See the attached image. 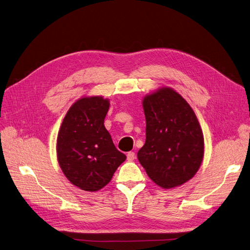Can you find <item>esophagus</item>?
Wrapping results in <instances>:
<instances>
[{"instance_id":"34e87169","label":"esophagus","mask_w":250,"mask_h":250,"mask_svg":"<svg viewBox=\"0 0 250 250\" xmlns=\"http://www.w3.org/2000/svg\"><path fill=\"white\" fill-rule=\"evenodd\" d=\"M135 159V153L134 152H128L127 153V160L133 161Z\"/></svg>"}]
</instances>
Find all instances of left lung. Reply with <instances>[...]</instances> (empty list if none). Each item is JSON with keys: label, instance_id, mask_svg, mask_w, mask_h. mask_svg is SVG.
Returning <instances> with one entry per match:
<instances>
[{"label": "left lung", "instance_id": "1", "mask_svg": "<svg viewBox=\"0 0 250 250\" xmlns=\"http://www.w3.org/2000/svg\"><path fill=\"white\" fill-rule=\"evenodd\" d=\"M146 143L137 158L153 182L173 188L190 180L204 156V136L194 111L170 88L143 101Z\"/></svg>", "mask_w": 250, "mask_h": 250}]
</instances>
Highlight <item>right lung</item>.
<instances>
[{"mask_svg": "<svg viewBox=\"0 0 250 250\" xmlns=\"http://www.w3.org/2000/svg\"><path fill=\"white\" fill-rule=\"evenodd\" d=\"M108 107V100L99 96L77 100L58 134L59 165L67 179L85 191L104 187L126 159L104 127Z\"/></svg>", "mask_w": 250, "mask_h": 250, "instance_id": "1", "label": "right lung"}]
</instances>
